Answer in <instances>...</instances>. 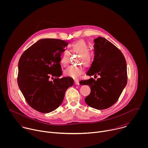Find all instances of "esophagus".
Masks as SVG:
<instances>
[{"mask_svg": "<svg viewBox=\"0 0 148 148\" xmlns=\"http://www.w3.org/2000/svg\"><path fill=\"white\" fill-rule=\"evenodd\" d=\"M74 83L75 85H79V81L78 80H75L74 81Z\"/></svg>", "mask_w": 148, "mask_h": 148, "instance_id": "obj_1", "label": "esophagus"}]
</instances>
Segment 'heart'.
<instances>
[{
	"mask_svg": "<svg viewBox=\"0 0 148 148\" xmlns=\"http://www.w3.org/2000/svg\"><path fill=\"white\" fill-rule=\"evenodd\" d=\"M90 47L86 41L84 40H78L73 42L69 46V51L70 53L79 54L78 62L82 64L86 67H88L91 63L92 57L89 51ZM69 52L65 51L61 54L60 62L61 66H66L69 64ZM84 72V68L82 66H70L64 70L66 75L77 79L80 77Z\"/></svg>",
	"mask_w": 148,
	"mask_h": 148,
	"instance_id": "obj_1",
	"label": "heart"
}]
</instances>
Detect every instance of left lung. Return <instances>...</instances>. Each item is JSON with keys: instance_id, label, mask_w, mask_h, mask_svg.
I'll return each mask as SVG.
<instances>
[{"instance_id": "left-lung-1", "label": "left lung", "mask_w": 148, "mask_h": 148, "mask_svg": "<svg viewBox=\"0 0 148 148\" xmlns=\"http://www.w3.org/2000/svg\"><path fill=\"white\" fill-rule=\"evenodd\" d=\"M94 41V59L87 75L99 78L81 80L79 84L90 87L86 103L97 110H105L118 101L127 84V67L122 52L110 41L101 37Z\"/></svg>"}]
</instances>
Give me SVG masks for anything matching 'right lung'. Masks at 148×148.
Listing matches in <instances>:
<instances>
[{"mask_svg":"<svg viewBox=\"0 0 148 148\" xmlns=\"http://www.w3.org/2000/svg\"><path fill=\"white\" fill-rule=\"evenodd\" d=\"M67 45V42L60 39H41L25 51L19 59L18 87L28 104L38 112L49 113L57 109L67 88L73 86L72 78H59L62 74L61 54ZM50 76L56 78L52 82Z\"/></svg>","mask_w":148,"mask_h":148,"instance_id":"1","label":"right lung"}]
</instances>
